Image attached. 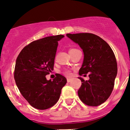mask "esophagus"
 <instances>
[{"label":"esophagus","instance_id":"esophagus-1","mask_svg":"<svg viewBox=\"0 0 130 130\" xmlns=\"http://www.w3.org/2000/svg\"><path fill=\"white\" fill-rule=\"evenodd\" d=\"M72 81L71 78H67V82H70Z\"/></svg>","mask_w":130,"mask_h":130}]
</instances>
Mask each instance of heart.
I'll return each mask as SVG.
<instances>
[{
	"label": "heart",
	"mask_w": 130,
	"mask_h": 130,
	"mask_svg": "<svg viewBox=\"0 0 130 130\" xmlns=\"http://www.w3.org/2000/svg\"><path fill=\"white\" fill-rule=\"evenodd\" d=\"M76 50L75 49V48H71V49L69 51H71V50ZM64 73H65L66 75L67 76H71V72H70V71H69V70H66V71H65V72H64Z\"/></svg>",
	"instance_id": "obj_1"
}]
</instances>
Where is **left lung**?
Instances as JSON below:
<instances>
[{
  "label": "left lung",
  "instance_id": "1",
  "mask_svg": "<svg viewBox=\"0 0 130 130\" xmlns=\"http://www.w3.org/2000/svg\"><path fill=\"white\" fill-rule=\"evenodd\" d=\"M67 36L83 51L84 60L78 74L90 72L88 80L78 77L82 82L78 97L87 106L101 105L113 90L118 72L115 54L105 41L94 34H67Z\"/></svg>",
  "mask_w": 130,
  "mask_h": 130
}]
</instances>
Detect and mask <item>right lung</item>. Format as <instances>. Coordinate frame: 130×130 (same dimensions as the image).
Instances as JSON below:
<instances>
[{
  "instance_id": "obj_1",
  "label": "right lung",
  "mask_w": 130,
  "mask_h": 130,
  "mask_svg": "<svg viewBox=\"0 0 130 130\" xmlns=\"http://www.w3.org/2000/svg\"><path fill=\"white\" fill-rule=\"evenodd\" d=\"M63 37L60 35L34 41L22 50L16 59L17 87L30 105L38 109L54 106L67 83L66 78L59 73L53 80L46 78L53 70L58 41Z\"/></svg>"
}]
</instances>
